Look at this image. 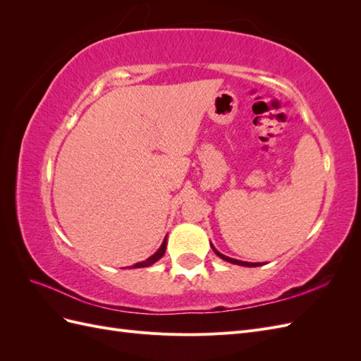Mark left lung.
Wrapping results in <instances>:
<instances>
[{
    "label": "left lung",
    "instance_id": "8db88e82",
    "mask_svg": "<svg viewBox=\"0 0 361 361\" xmlns=\"http://www.w3.org/2000/svg\"><path fill=\"white\" fill-rule=\"evenodd\" d=\"M212 250L215 251V255H216L218 257H221L223 260L231 262V264H235V265H241V267H259V265H260V264H250V262H243V260H236V259H232V257H227V256L221 255L220 251H218L214 245H212Z\"/></svg>",
    "mask_w": 361,
    "mask_h": 361
}]
</instances>
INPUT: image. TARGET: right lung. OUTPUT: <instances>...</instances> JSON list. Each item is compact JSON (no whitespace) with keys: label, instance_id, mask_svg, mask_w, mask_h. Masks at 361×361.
Masks as SVG:
<instances>
[{"label":"right lung","instance_id":"obj_1","mask_svg":"<svg viewBox=\"0 0 361 361\" xmlns=\"http://www.w3.org/2000/svg\"><path fill=\"white\" fill-rule=\"evenodd\" d=\"M166 245H167V236H166V239H164V241H162V244H161L159 250L157 251L155 255H152L149 259H146V260H143V262H138V264L133 265V268H145V267L154 265L155 262H157V260H159V259L164 256V253H166ZM129 268H130V267H129Z\"/></svg>","mask_w":361,"mask_h":361}]
</instances>
